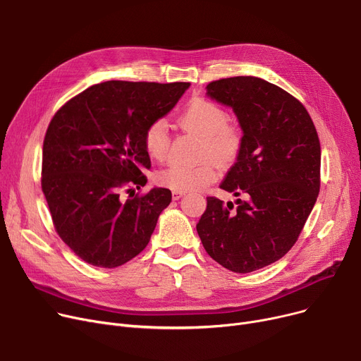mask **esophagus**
Segmentation results:
<instances>
[{
    "mask_svg": "<svg viewBox=\"0 0 361 361\" xmlns=\"http://www.w3.org/2000/svg\"><path fill=\"white\" fill-rule=\"evenodd\" d=\"M184 196V192H178V190H173V199L174 200H178Z\"/></svg>",
    "mask_w": 361,
    "mask_h": 361,
    "instance_id": "1",
    "label": "esophagus"
}]
</instances>
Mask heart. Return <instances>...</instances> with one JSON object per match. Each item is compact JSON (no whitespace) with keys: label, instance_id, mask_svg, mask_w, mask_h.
<instances>
[{"label":"heart","instance_id":"1","mask_svg":"<svg viewBox=\"0 0 361 361\" xmlns=\"http://www.w3.org/2000/svg\"><path fill=\"white\" fill-rule=\"evenodd\" d=\"M228 120L230 116L224 106L206 98L192 99L178 117L181 127L202 137L199 157L212 158L219 164L234 161L241 147V131ZM143 145L150 159H165L169 136L164 120L149 124L143 136ZM155 178L158 184L171 190L197 192L216 178V169L211 161H203L195 166L169 165L161 169Z\"/></svg>","mask_w":361,"mask_h":361}]
</instances>
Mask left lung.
<instances>
[{
	"label": "left lung",
	"instance_id": "1",
	"mask_svg": "<svg viewBox=\"0 0 361 361\" xmlns=\"http://www.w3.org/2000/svg\"><path fill=\"white\" fill-rule=\"evenodd\" d=\"M230 106L243 131L235 164L221 183L234 203L207 197L196 225L204 250L237 274L262 269L287 255L320 188V143L306 108L283 89L253 75L206 86Z\"/></svg>",
	"mask_w": 361,
	"mask_h": 361
}]
</instances>
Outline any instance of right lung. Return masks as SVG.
I'll return each mask as SVG.
<instances>
[{
	"instance_id": "right-lung-1",
	"label": "right lung",
	"mask_w": 361,
	"mask_h": 361,
	"mask_svg": "<svg viewBox=\"0 0 361 361\" xmlns=\"http://www.w3.org/2000/svg\"><path fill=\"white\" fill-rule=\"evenodd\" d=\"M188 86L109 80L79 93L51 120L42 192L56 233L86 263L117 268L147 245L171 192L154 187L145 196L131 195L147 183L143 136Z\"/></svg>"
}]
</instances>
